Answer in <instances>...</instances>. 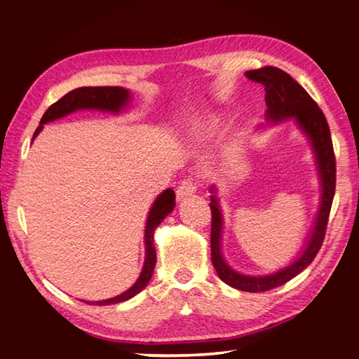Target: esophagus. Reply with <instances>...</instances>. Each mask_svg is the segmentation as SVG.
<instances>
[{
    "label": "esophagus",
    "mask_w": 359,
    "mask_h": 359,
    "mask_svg": "<svg viewBox=\"0 0 359 359\" xmlns=\"http://www.w3.org/2000/svg\"><path fill=\"white\" fill-rule=\"evenodd\" d=\"M194 193H196V184L193 182V179L182 180L177 187V191H175V194H177V201H184L189 198V196H193Z\"/></svg>",
    "instance_id": "34e87169"
}]
</instances>
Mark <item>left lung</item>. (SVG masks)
I'll return each instance as SVG.
<instances>
[{"mask_svg":"<svg viewBox=\"0 0 359 359\" xmlns=\"http://www.w3.org/2000/svg\"><path fill=\"white\" fill-rule=\"evenodd\" d=\"M245 77L262 83L266 91V121L268 124L282 123L285 119H294L297 128L308 138L314 154L316 168H318L320 182V202L318 215L314 217V226L310 230L300 255L285 268L268 276H245V273L231 269L222 255V229L224 216L216 196V187L210 189V210H212V263L217 277L224 283L245 292H263L282 286L291 278L310 266L318 255L324 243L325 229L328 222L330 208H332L336 188V161L333 152L330 128L319 105L306 93L297 81L276 67H263L259 69L245 72Z\"/></svg>","mask_w":359,"mask_h":359,"instance_id":"left-lung-1","label":"left lung"}]
</instances>
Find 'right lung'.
<instances>
[{
	"label": "right lung",
	"mask_w": 359,
	"mask_h": 359,
	"mask_svg": "<svg viewBox=\"0 0 359 359\" xmlns=\"http://www.w3.org/2000/svg\"><path fill=\"white\" fill-rule=\"evenodd\" d=\"M130 102V91L123 87H81L72 90L67 93L57 102H54L51 107H49L45 115L40 119V126L37 130L34 132V138L39 135L40 130L43 129V124L51 123L54 119H60L67 116L73 111L77 110H100V111H110V114H119V111L128 107ZM175 207V193L172 188L165 189L163 193L157 196V199L154 201L152 207L147 213L146 219V227H144V264L143 269L140 272V277L137 282L133 283L128 291H124L116 297H111L107 300H96V302H88L82 300L88 305H115L121 304L137 296L138 292H142L144 287L149 283L152 277L154 268H156L157 255H156V248H154V231L160 226L161 221L170 215Z\"/></svg>",
	"instance_id": "right-lung-1"
}]
</instances>
